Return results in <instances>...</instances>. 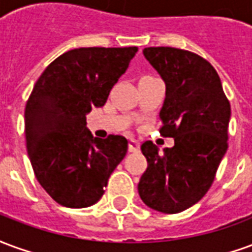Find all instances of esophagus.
Segmentation results:
<instances>
[{"label": "esophagus", "instance_id": "obj_1", "mask_svg": "<svg viewBox=\"0 0 252 252\" xmlns=\"http://www.w3.org/2000/svg\"><path fill=\"white\" fill-rule=\"evenodd\" d=\"M128 150H129V153H139L140 151V144L136 140H131L128 143Z\"/></svg>", "mask_w": 252, "mask_h": 252}]
</instances>
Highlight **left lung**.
I'll return each mask as SVG.
<instances>
[{
  "label": "left lung",
  "mask_w": 252,
  "mask_h": 252,
  "mask_svg": "<svg viewBox=\"0 0 252 252\" xmlns=\"http://www.w3.org/2000/svg\"><path fill=\"white\" fill-rule=\"evenodd\" d=\"M143 55L166 85L160 133L174 137V146L160 154L153 142L143 143L147 170L137 190L148 208L180 213L197 204L215 180L228 148L231 106L205 59L173 47H148Z\"/></svg>",
  "instance_id": "1"
}]
</instances>
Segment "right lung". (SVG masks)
<instances>
[{"instance_id": "1", "label": "right lung", "mask_w": 252, "mask_h": 252, "mask_svg": "<svg viewBox=\"0 0 252 252\" xmlns=\"http://www.w3.org/2000/svg\"><path fill=\"white\" fill-rule=\"evenodd\" d=\"M136 52L137 47L75 48L57 58L35 83L24 113L27 150L36 180L58 204H95L126 157V137H94L86 115L104 106Z\"/></svg>"}]
</instances>
